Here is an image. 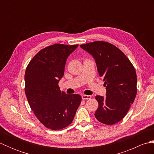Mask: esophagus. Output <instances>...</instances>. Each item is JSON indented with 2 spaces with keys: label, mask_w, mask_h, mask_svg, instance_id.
I'll return each instance as SVG.
<instances>
[{
  "label": "esophagus",
  "mask_w": 154,
  "mask_h": 154,
  "mask_svg": "<svg viewBox=\"0 0 154 154\" xmlns=\"http://www.w3.org/2000/svg\"><path fill=\"white\" fill-rule=\"evenodd\" d=\"M82 99L83 100H87V99H91V95H86V94H84L82 96Z\"/></svg>",
  "instance_id": "obj_1"
}]
</instances>
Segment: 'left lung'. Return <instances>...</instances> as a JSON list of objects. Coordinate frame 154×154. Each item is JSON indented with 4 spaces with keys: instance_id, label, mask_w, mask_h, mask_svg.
<instances>
[{
    "instance_id": "left-lung-1",
    "label": "left lung",
    "mask_w": 154,
    "mask_h": 154,
    "mask_svg": "<svg viewBox=\"0 0 154 154\" xmlns=\"http://www.w3.org/2000/svg\"><path fill=\"white\" fill-rule=\"evenodd\" d=\"M95 60L99 76L104 78L106 97L97 95L99 107L94 116L100 122L112 125L126 116L137 93L135 69L125 54L109 42L96 41L80 45Z\"/></svg>"
}]
</instances>
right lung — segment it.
I'll return each mask as SVG.
<instances>
[{
  "label": "right lung",
  "mask_w": 154,
  "mask_h": 154,
  "mask_svg": "<svg viewBox=\"0 0 154 154\" xmlns=\"http://www.w3.org/2000/svg\"><path fill=\"white\" fill-rule=\"evenodd\" d=\"M79 45L56 44L42 49L25 72V93L31 109L48 128L63 129L72 122L81 97L60 91L67 59Z\"/></svg>",
  "instance_id": "obj_1"
}]
</instances>
